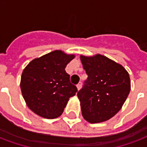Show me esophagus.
<instances>
[{
	"mask_svg": "<svg viewBox=\"0 0 147 147\" xmlns=\"http://www.w3.org/2000/svg\"><path fill=\"white\" fill-rule=\"evenodd\" d=\"M77 89L78 90H80L81 89V86H82V83L80 82V83H79L78 84H77Z\"/></svg>",
	"mask_w": 147,
	"mask_h": 147,
	"instance_id": "1",
	"label": "esophagus"
}]
</instances>
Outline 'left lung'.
Listing matches in <instances>:
<instances>
[{
    "mask_svg": "<svg viewBox=\"0 0 147 147\" xmlns=\"http://www.w3.org/2000/svg\"><path fill=\"white\" fill-rule=\"evenodd\" d=\"M87 80L77 93L83 118L91 123L109 120L122 108L131 90L129 74L101 54L80 56Z\"/></svg>",
    "mask_w": 147,
    "mask_h": 147,
    "instance_id": "left-lung-1",
    "label": "left lung"
}]
</instances>
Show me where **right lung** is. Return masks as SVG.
I'll return each instance as SVG.
<instances>
[{"instance_id":"obj_1","label":"right lung","mask_w":147,"mask_h":147,"mask_svg":"<svg viewBox=\"0 0 147 147\" xmlns=\"http://www.w3.org/2000/svg\"><path fill=\"white\" fill-rule=\"evenodd\" d=\"M74 58V54L54 50L34 59L24 68L21 91L27 105L34 113L46 119H54L63 113L69 98L78 91L65 71L67 64Z\"/></svg>"}]
</instances>
